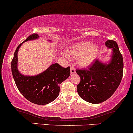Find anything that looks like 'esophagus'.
<instances>
[{
	"instance_id": "esophagus-1",
	"label": "esophagus",
	"mask_w": 133,
	"mask_h": 133,
	"mask_svg": "<svg viewBox=\"0 0 133 133\" xmlns=\"http://www.w3.org/2000/svg\"><path fill=\"white\" fill-rule=\"evenodd\" d=\"M70 71H71V74H75L76 73V69L73 67V65H71V70H70Z\"/></svg>"
}]
</instances>
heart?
I'll return each instance as SVG.
<instances>
[{"label": "heart", "instance_id": "1", "mask_svg": "<svg viewBox=\"0 0 133 133\" xmlns=\"http://www.w3.org/2000/svg\"><path fill=\"white\" fill-rule=\"evenodd\" d=\"M99 48L96 44L83 41L73 44L67 50V55L70 58H78L80 66L86 67L89 66L97 56Z\"/></svg>", "mask_w": 133, "mask_h": 133}]
</instances>
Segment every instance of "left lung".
<instances>
[{"label":"left lung","instance_id":"left-lung-1","mask_svg":"<svg viewBox=\"0 0 133 133\" xmlns=\"http://www.w3.org/2000/svg\"><path fill=\"white\" fill-rule=\"evenodd\" d=\"M108 48H112L109 63L96 60L88 69L77 70L81 78L77 86L79 96L91 104H99L109 99L119 86L123 75V60L115 41L105 42Z\"/></svg>","mask_w":133,"mask_h":133}]
</instances>
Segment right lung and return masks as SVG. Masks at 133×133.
<instances>
[{"mask_svg": "<svg viewBox=\"0 0 133 133\" xmlns=\"http://www.w3.org/2000/svg\"><path fill=\"white\" fill-rule=\"evenodd\" d=\"M38 38L37 34H32L17 47L11 63V73L18 89L26 99L33 104L45 105L58 96L60 84L70 76V66L63 68L58 63H54L36 76L21 74L17 68V54L19 47L24 42Z\"/></svg>", "mask_w": 133, "mask_h": 133, "instance_id": "obj_1", "label": "right lung"}]
</instances>
